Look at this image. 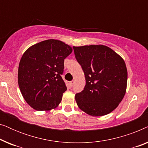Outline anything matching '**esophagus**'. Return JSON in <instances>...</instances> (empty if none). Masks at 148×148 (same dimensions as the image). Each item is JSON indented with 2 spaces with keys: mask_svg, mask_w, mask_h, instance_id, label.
<instances>
[{
  "mask_svg": "<svg viewBox=\"0 0 148 148\" xmlns=\"http://www.w3.org/2000/svg\"><path fill=\"white\" fill-rule=\"evenodd\" d=\"M73 84H74V82H73V81H71V82H69V86H70V88H72L73 86Z\"/></svg>",
  "mask_w": 148,
  "mask_h": 148,
  "instance_id": "esophagus-1",
  "label": "esophagus"
}]
</instances>
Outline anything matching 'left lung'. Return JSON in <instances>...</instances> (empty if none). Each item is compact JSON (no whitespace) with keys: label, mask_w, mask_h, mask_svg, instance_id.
<instances>
[{"label":"left lung","mask_w":148,"mask_h":148,"mask_svg":"<svg viewBox=\"0 0 148 148\" xmlns=\"http://www.w3.org/2000/svg\"><path fill=\"white\" fill-rule=\"evenodd\" d=\"M86 84L76 94L77 104L93 116L108 114L114 110L126 93L127 70L124 60L104 45L73 46Z\"/></svg>","instance_id":"8db88e82"}]
</instances>
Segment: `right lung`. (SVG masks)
Here are the masks:
<instances>
[{
	"label": "right lung",
	"instance_id": "1",
	"mask_svg": "<svg viewBox=\"0 0 148 148\" xmlns=\"http://www.w3.org/2000/svg\"><path fill=\"white\" fill-rule=\"evenodd\" d=\"M72 48L50 39L30 46L24 52L18 69V84L26 102L36 110H50L60 104L66 90L61 75L64 60Z\"/></svg>",
	"mask_w": 148,
	"mask_h": 148
}]
</instances>
